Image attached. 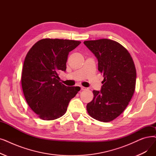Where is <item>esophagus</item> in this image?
<instances>
[{
	"label": "esophagus",
	"instance_id": "esophagus-1",
	"mask_svg": "<svg viewBox=\"0 0 156 156\" xmlns=\"http://www.w3.org/2000/svg\"><path fill=\"white\" fill-rule=\"evenodd\" d=\"M87 89V88L86 87H81V90H85Z\"/></svg>",
	"mask_w": 156,
	"mask_h": 156
}]
</instances>
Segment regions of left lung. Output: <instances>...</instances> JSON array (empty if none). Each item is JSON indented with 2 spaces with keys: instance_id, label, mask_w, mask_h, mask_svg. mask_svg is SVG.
Masks as SVG:
<instances>
[{
  "instance_id": "1",
  "label": "left lung",
  "mask_w": 156,
  "mask_h": 156,
  "mask_svg": "<svg viewBox=\"0 0 156 156\" xmlns=\"http://www.w3.org/2000/svg\"><path fill=\"white\" fill-rule=\"evenodd\" d=\"M83 43L97 58L98 70L104 77L101 90H93L94 98L87 105V112L97 120L112 121L124 111L133 96L136 79L133 60L123 46L111 39Z\"/></svg>"
}]
</instances>
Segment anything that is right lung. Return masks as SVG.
<instances>
[{
    "label": "right lung",
    "instance_id": "add662e5",
    "mask_svg": "<svg viewBox=\"0 0 156 156\" xmlns=\"http://www.w3.org/2000/svg\"><path fill=\"white\" fill-rule=\"evenodd\" d=\"M78 41L43 39L33 45L25 57L22 73L25 98L32 111L44 120L63 116L80 87L60 82L58 73L66 71L69 53Z\"/></svg>",
    "mask_w": 156,
    "mask_h": 156
}]
</instances>
